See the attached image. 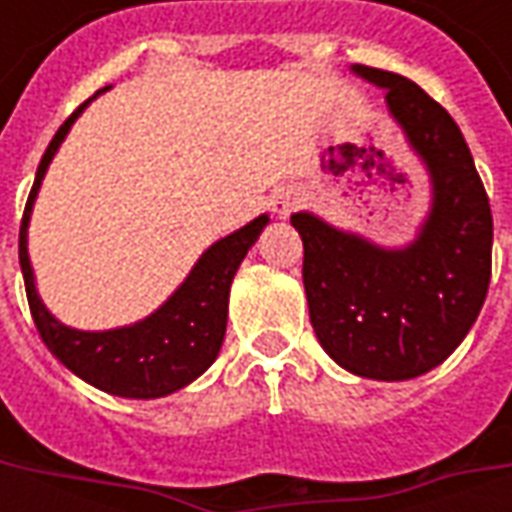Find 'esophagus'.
<instances>
[{"label":"esophagus","mask_w":512,"mask_h":512,"mask_svg":"<svg viewBox=\"0 0 512 512\" xmlns=\"http://www.w3.org/2000/svg\"><path fill=\"white\" fill-rule=\"evenodd\" d=\"M301 202H304V191L296 189V186H288V189H282L277 194V200H274V211H277V216H290V213L299 208Z\"/></svg>","instance_id":"1"}]
</instances>
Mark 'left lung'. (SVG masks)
<instances>
[{"label":"left lung","instance_id":"left-lung-1","mask_svg":"<svg viewBox=\"0 0 512 512\" xmlns=\"http://www.w3.org/2000/svg\"><path fill=\"white\" fill-rule=\"evenodd\" d=\"M433 178V211L411 246L386 252L293 213L304 241V290L318 340L356 376L406 381L441 365L483 310L494 219L469 145L450 112L406 76L356 65Z\"/></svg>","mask_w":512,"mask_h":512}]
</instances>
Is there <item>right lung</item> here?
<instances>
[{"instance_id":"1","label":"right lung","mask_w":512,"mask_h":512,"mask_svg":"<svg viewBox=\"0 0 512 512\" xmlns=\"http://www.w3.org/2000/svg\"><path fill=\"white\" fill-rule=\"evenodd\" d=\"M87 104L90 101H84L49 142L24 208L18 233V263L24 274L29 312L51 354L87 384L120 397H164L202 376L219 356L227 329L230 282L249 246L255 244L260 230L266 227L268 216H257L255 222L241 227L238 233L216 241L200 257V263L191 268L175 296L142 323L112 332H76L62 326L38 299L27 255V224L51 156L57 153L71 123Z\"/></svg>"}]
</instances>
